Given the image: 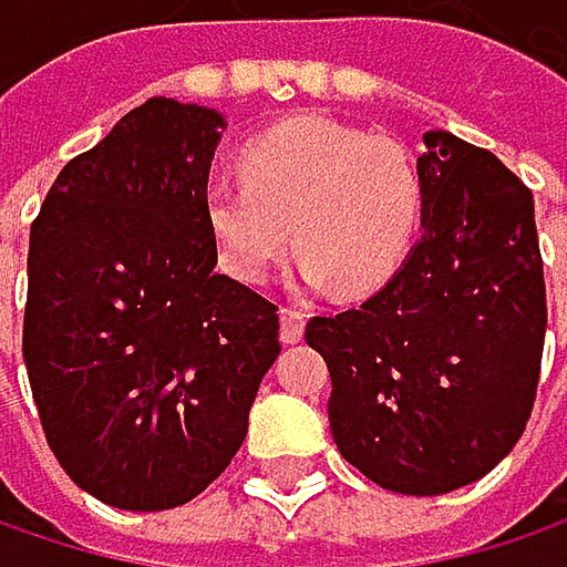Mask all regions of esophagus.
Instances as JSON below:
<instances>
[{"label":"esophagus","instance_id":"esophagus-1","mask_svg":"<svg viewBox=\"0 0 567 567\" xmlns=\"http://www.w3.org/2000/svg\"><path fill=\"white\" fill-rule=\"evenodd\" d=\"M301 334H305V315L298 308L285 305L282 311H279V338H282V344L301 341Z\"/></svg>","mask_w":567,"mask_h":567}]
</instances>
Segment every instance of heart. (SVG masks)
<instances>
[{"instance_id": "1", "label": "heart", "mask_w": 567, "mask_h": 567, "mask_svg": "<svg viewBox=\"0 0 567 567\" xmlns=\"http://www.w3.org/2000/svg\"><path fill=\"white\" fill-rule=\"evenodd\" d=\"M243 179H213L203 196L223 269L259 285L295 246L308 288L374 291L406 262L423 216V179L391 137L301 114L252 137Z\"/></svg>"}]
</instances>
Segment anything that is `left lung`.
<instances>
[{"label":"left lung","instance_id":"obj_1","mask_svg":"<svg viewBox=\"0 0 567 567\" xmlns=\"http://www.w3.org/2000/svg\"><path fill=\"white\" fill-rule=\"evenodd\" d=\"M423 144V233L406 262L358 308L305 328L331 371L341 456L403 496L453 493L509 456L548 321L528 186L446 131Z\"/></svg>","mask_w":567,"mask_h":567}]
</instances>
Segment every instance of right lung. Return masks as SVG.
<instances>
[{"label": "right lung", "instance_id": "1", "mask_svg": "<svg viewBox=\"0 0 567 567\" xmlns=\"http://www.w3.org/2000/svg\"><path fill=\"white\" fill-rule=\"evenodd\" d=\"M226 121L151 97L58 173L29 236L22 354L45 440L94 499L161 512L239 453L279 308L216 272L209 164Z\"/></svg>", "mask_w": 567, "mask_h": 567}]
</instances>
